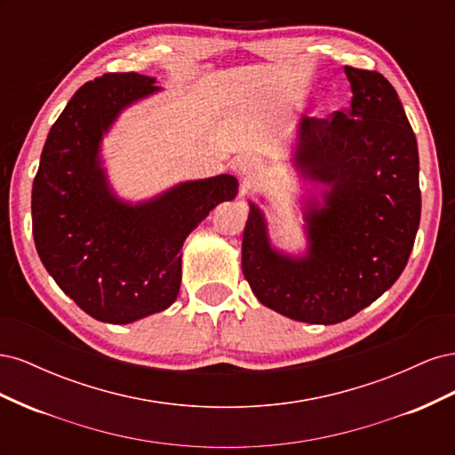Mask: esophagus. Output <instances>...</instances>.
Returning <instances> with one entry per match:
<instances>
[{"label":"esophagus","instance_id":"34e87169","mask_svg":"<svg viewBox=\"0 0 455 455\" xmlns=\"http://www.w3.org/2000/svg\"><path fill=\"white\" fill-rule=\"evenodd\" d=\"M237 169L244 178H254L261 171V164L254 157H243L237 163Z\"/></svg>","mask_w":455,"mask_h":455}]
</instances>
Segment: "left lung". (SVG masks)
<instances>
[{
  "mask_svg": "<svg viewBox=\"0 0 455 455\" xmlns=\"http://www.w3.org/2000/svg\"><path fill=\"white\" fill-rule=\"evenodd\" d=\"M351 104L330 119L301 117L296 167L326 184L309 201V249L301 258L269 244L251 203L243 231V275L266 307L294 321H347L404 271L421 216L416 134L393 85L378 72L346 66Z\"/></svg>",
  "mask_w": 455,
  "mask_h": 455,
  "instance_id": "8db88e82",
  "label": "left lung"
}]
</instances>
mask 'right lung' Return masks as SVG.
<instances>
[{
  "mask_svg": "<svg viewBox=\"0 0 455 455\" xmlns=\"http://www.w3.org/2000/svg\"><path fill=\"white\" fill-rule=\"evenodd\" d=\"M156 77L104 74L81 87L49 131L32 188L36 251L62 292L92 319L127 324L167 309L182 283V244L237 178L184 182L156 199H117L100 164L116 117L154 94Z\"/></svg>",
  "mask_w": 455,
  "mask_h": 455,
  "instance_id": "add662e5",
  "label": "right lung"
}]
</instances>
